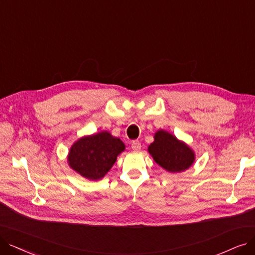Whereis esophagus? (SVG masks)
Masks as SVG:
<instances>
[{
  "label": "esophagus",
  "mask_w": 255,
  "mask_h": 255,
  "mask_svg": "<svg viewBox=\"0 0 255 255\" xmlns=\"http://www.w3.org/2000/svg\"><path fill=\"white\" fill-rule=\"evenodd\" d=\"M131 149H133V150H136V151L140 150V149H141V143H140V142H139V141H137V140H135V141L131 142Z\"/></svg>",
  "instance_id": "1"
}]
</instances>
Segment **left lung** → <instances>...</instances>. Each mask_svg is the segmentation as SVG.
<instances>
[{"mask_svg":"<svg viewBox=\"0 0 255 255\" xmlns=\"http://www.w3.org/2000/svg\"><path fill=\"white\" fill-rule=\"evenodd\" d=\"M147 150L159 166L171 174L187 170L196 160L195 151L188 144L164 129L156 131Z\"/></svg>","mask_w":255,"mask_h":255,"instance_id":"1","label":"left lung"}]
</instances>
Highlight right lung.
<instances>
[{
  "instance_id": "right-lung-1",
  "label": "right lung",
  "mask_w": 255,
  "mask_h": 255,
  "mask_svg": "<svg viewBox=\"0 0 255 255\" xmlns=\"http://www.w3.org/2000/svg\"><path fill=\"white\" fill-rule=\"evenodd\" d=\"M126 149L119 138L108 130L83 136L70 147L68 164L75 172L90 181L103 179Z\"/></svg>"
}]
</instances>
